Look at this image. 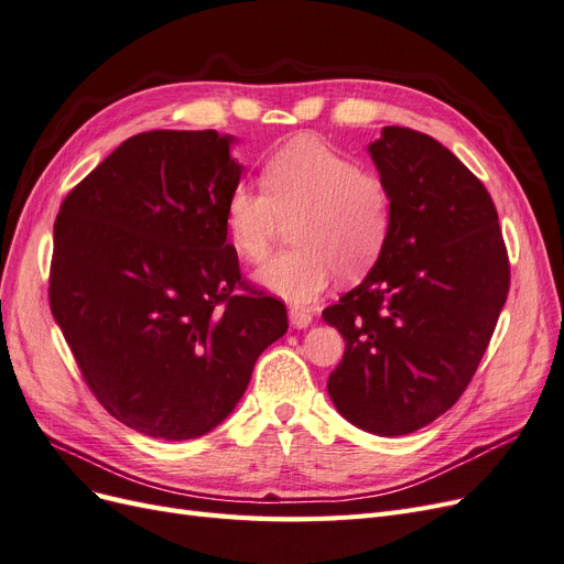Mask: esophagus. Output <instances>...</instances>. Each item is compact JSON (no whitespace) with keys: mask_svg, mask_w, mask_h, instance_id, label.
<instances>
[{"mask_svg":"<svg viewBox=\"0 0 564 564\" xmlns=\"http://www.w3.org/2000/svg\"><path fill=\"white\" fill-rule=\"evenodd\" d=\"M289 322H292L296 329H305L313 322V313L305 308H289Z\"/></svg>","mask_w":564,"mask_h":564,"instance_id":"1","label":"esophagus"}]
</instances>
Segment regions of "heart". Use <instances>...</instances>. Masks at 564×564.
Returning <instances> with one entry per match:
<instances>
[{
	"label": "heart",
	"instance_id": "obj_1",
	"mask_svg": "<svg viewBox=\"0 0 564 564\" xmlns=\"http://www.w3.org/2000/svg\"><path fill=\"white\" fill-rule=\"evenodd\" d=\"M261 191L240 183L224 204V230L245 263H261L278 218L292 216L296 247L270 259L256 280L292 303L315 301L336 270L365 275L377 265L392 232L390 185L377 172L315 135H296L261 166Z\"/></svg>",
	"mask_w": 564,
	"mask_h": 564
}]
</instances>
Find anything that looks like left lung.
<instances>
[{
	"instance_id": "left-lung-1",
	"label": "left lung",
	"mask_w": 564,
	"mask_h": 564,
	"mask_svg": "<svg viewBox=\"0 0 564 564\" xmlns=\"http://www.w3.org/2000/svg\"><path fill=\"white\" fill-rule=\"evenodd\" d=\"M395 204L362 284L324 308L346 352L327 390L357 429L406 435L447 412L480 365L508 296L497 207L454 152L406 127L369 145Z\"/></svg>"
}]
</instances>
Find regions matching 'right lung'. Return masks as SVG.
Listing matches in <instances>:
<instances>
[{
  "mask_svg": "<svg viewBox=\"0 0 564 564\" xmlns=\"http://www.w3.org/2000/svg\"><path fill=\"white\" fill-rule=\"evenodd\" d=\"M230 135H131L61 204L48 305L96 400L162 440L209 433L240 402L286 308L226 242L240 183Z\"/></svg>",
  "mask_w": 564,
  "mask_h": 564,
  "instance_id": "add662e5",
  "label": "right lung"
}]
</instances>
